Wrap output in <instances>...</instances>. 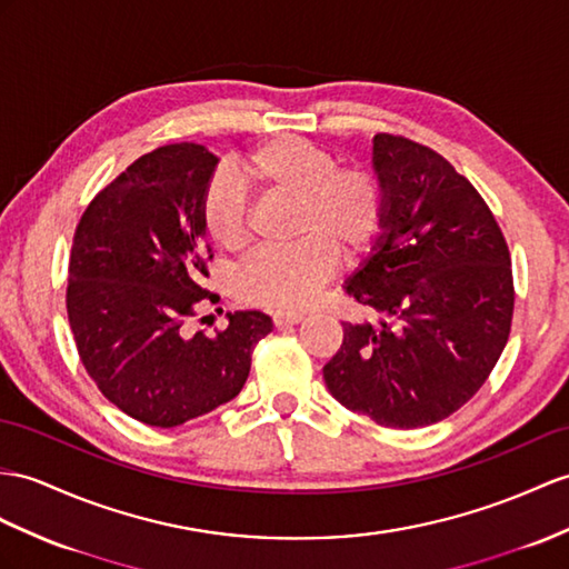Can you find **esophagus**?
Listing matches in <instances>:
<instances>
[{
	"instance_id": "esophagus-1",
	"label": "esophagus",
	"mask_w": 569,
	"mask_h": 569,
	"mask_svg": "<svg viewBox=\"0 0 569 569\" xmlns=\"http://www.w3.org/2000/svg\"><path fill=\"white\" fill-rule=\"evenodd\" d=\"M301 321H303V313H299V311H277V313H272V323L277 328L295 326V323H301Z\"/></svg>"
}]
</instances>
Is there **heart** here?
I'll use <instances>...</instances> for the list:
<instances>
[{
  "label": "heart",
  "mask_w": 569,
  "mask_h": 569,
  "mask_svg": "<svg viewBox=\"0 0 569 569\" xmlns=\"http://www.w3.org/2000/svg\"><path fill=\"white\" fill-rule=\"evenodd\" d=\"M233 178L262 200L295 204L292 246L258 253L237 274V295L268 309L309 303L332 270L336 256H362L381 229L383 200L377 178L362 169H338L336 157L301 137H274L233 166ZM202 229L219 251L237 253L248 241L241 190L217 180L202 200Z\"/></svg>",
  "instance_id": "obj_1"
}]
</instances>
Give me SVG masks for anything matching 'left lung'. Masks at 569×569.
I'll return each instance as SVG.
<instances>
[{
  "label": "left lung",
  "mask_w": 569,
  "mask_h": 569,
  "mask_svg": "<svg viewBox=\"0 0 569 569\" xmlns=\"http://www.w3.org/2000/svg\"><path fill=\"white\" fill-rule=\"evenodd\" d=\"M381 233L345 292L377 323H342L323 367L332 398L381 427L418 429L478 393L515 313L509 248L470 180L406 137L371 147Z\"/></svg>",
  "instance_id": "left-lung-1"
}]
</instances>
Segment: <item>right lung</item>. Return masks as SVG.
Segmentation results:
<instances>
[{"label":"right lung","mask_w":569,"mask_h":569,"mask_svg":"<svg viewBox=\"0 0 569 569\" xmlns=\"http://www.w3.org/2000/svg\"><path fill=\"white\" fill-rule=\"evenodd\" d=\"M217 163L192 142L149 151L91 200L69 256L67 316L81 365L110 403L151 427L237 398L272 330L270 316L237 311L214 338L188 332L210 299L200 212Z\"/></svg>","instance_id":"add662e5"}]
</instances>
